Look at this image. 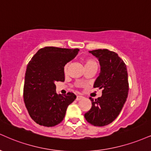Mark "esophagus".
I'll list each match as a JSON object with an SVG mask.
<instances>
[{
	"mask_svg": "<svg viewBox=\"0 0 151 151\" xmlns=\"http://www.w3.org/2000/svg\"><path fill=\"white\" fill-rule=\"evenodd\" d=\"M83 99V96H77V101H80L81 99Z\"/></svg>",
	"mask_w": 151,
	"mask_h": 151,
	"instance_id": "esophagus-1",
	"label": "esophagus"
}]
</instances>
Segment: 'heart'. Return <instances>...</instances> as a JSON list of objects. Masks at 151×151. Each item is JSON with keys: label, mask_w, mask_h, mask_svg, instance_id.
<instances>
[{"label": "heart", "mask_w": 151, "mask_h": 151, "mask_svg": "<svg viewBox=\"0 0 151 151\" xmlns=\"http://www.w3.org/2000/svg\"><path fill=\"white\" fill-rule=\"evenodd\" d=\"M97 65L96 62L95 60L92 59H86L84 60V66L85 68L88 66H91V65ZM68 65H65L64 66V68H63V70H64L65 73H66L67 70H68Z\"/></svg>", "instance_id": "b5f03b06"}]
</instances>
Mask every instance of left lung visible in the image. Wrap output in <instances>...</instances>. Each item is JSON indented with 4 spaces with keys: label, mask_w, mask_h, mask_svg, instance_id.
<instances>
[{
    "label": "left lung",
    "mask_w": 151,
    "mask_h": 151,
    "mask_svg": "<svg viewBox=\"0 0 151 151\" xmlns=\"http://www.w3.org/2000/svg\"><path fill=\"white\" fill-rule=\"evenodd\" d=\"M99 59L101 72L93 84L103 88L102 96L95 101L90 98L91 108L84 117L93 126L103 127L112 122L120 113L128 96L127 66L117 53L108 49L89 51Z\"/></svg>",
    "instance_id": "obj_1"
}]
</instances>
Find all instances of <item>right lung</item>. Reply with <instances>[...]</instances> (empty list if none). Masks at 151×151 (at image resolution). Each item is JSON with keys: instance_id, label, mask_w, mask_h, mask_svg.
<instances>
[{"instance_id": "right-lung-1", "label": "right lung", "mask_w": 151, "mask_h": 151, "mask_svg": "<svg viewBox=\"0 0 151 151\" xmlns=\"http://www.w3.org/2000/svg\"><path fill=\"white\" fill-rule=\"evenodd\" d=\"M79 49L45 47L33 56L27 67L24 101L32 119L39 125L54 127L64 119L67 108L77 96L58 95L56 81H65L64 66Z\"/></svg>"}]
</instances>
